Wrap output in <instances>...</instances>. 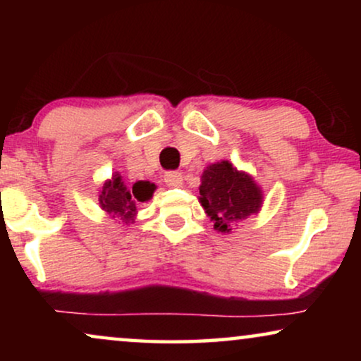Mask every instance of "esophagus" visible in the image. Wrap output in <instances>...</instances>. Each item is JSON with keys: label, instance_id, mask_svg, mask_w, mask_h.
<instances>
[{"label": "esophagus", "instance_id": "esophagus-1", "mask_svg": "<svg viewBox=\"0 0 361 361\" xmlns=\"http://www.w3.org/2000/svg\"><path fill=\"white\" fill-rule=\"evenodd\" d=\"M164 182L169 187H180L182 185V174L177 171H169L164 174Z\"/></svg>", "mask_w": 361, "mask_h": 361}]
</instances>
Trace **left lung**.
<instances>
[{"instance_id": "8db88e82", "label": "left lung", "mask_w": 361, "mask_h": 361, "mask_svg": "<svg viewBox=\"0 0 361 361\" xmlns=\"http://www.w3.org/2000/svg\"><path fill=\"white\" fill-rule=\"evenodd\" d=\"M200 204L214 221V228L230 233L238 221L258 214L263 192L253 177L233 167L228 161L210 164L202 174Z\"/></svg>"}]
</instances>
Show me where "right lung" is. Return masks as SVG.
I'll return each instance as SVG.
<instances>
[{
    "label": "right lung",
    "mask_w": 361,
    "mask_h": 361,
    "mask_svg": "<svg viewBox=\"0 0 361 361\" xmlns=\"http://www.w3.org/2000/svg\"><path fill=\"white\" fill-rule=\"evenodd\" d=\"M156 185L147 180H137L131 187L123 182L120 174H115L102 185L98 202L110 219H118L123 224H133L137 214V205L147 202L154 194Z\"/></svg>",
    "instance_id": "right-lung-1"
}]
</instances>
